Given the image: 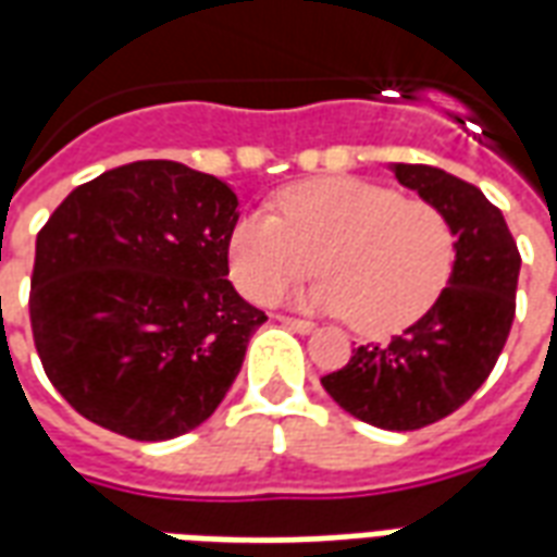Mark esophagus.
<instances>
[{
	"label": "esophagus",
	"mask_w": 557,
	"mask_h": 557,
	"mask_svg": "<svg viewBox=\"0 0 557 557\" xmlns=\"http://www.w3.org/2000/svg\"><path fill=\"white\" fill-rule=\"evenodd\" d=\"M284 323V326H290L294 332H299V335H308V332H314V323L311 320H302V318H278Z\"/></svg>",
	"instance_id": "esophagus-1"
}]
</instances>
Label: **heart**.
<instances>
[{"label": "heart", "mask_w": 557, "mask_h": 557, "mask_svg": "<svg viewBox=\"0 0 557 557\" xmlns=\"http://www.w3.org/2000/svg\"><path fill=\"white\" fill-rule=\"evenodd\" d=\"M273 210L243 213L225 239L231 282L251 302H273L318 267L323 278L308 306L383 335L421 318L454 270L457 237L445 210L392 186L323 174L284 186Z\"/></svg>", "instance_id": "b5f03b06"}]
</instances>
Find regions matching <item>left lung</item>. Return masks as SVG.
Masks as SVG:
<instances>
[{"instance_id":"left-lung-1","label":"left lung","mask_w":557,"mask_h":557,"mask_svg":"<svg viewBox=\"0 0 557 557\" xmlns=\"http://www.w3.org/2000/svg\"><path fill=\"white\" fill-rule=\"evenodd\" d=\"M395 177L445 210L457 237L448 287L400 335L356 347L320 383L359 421L418 430L460 409L486 383L517 314L519 249L478 186L433 165L395 162Z\"/></svg>"}]
</instances>
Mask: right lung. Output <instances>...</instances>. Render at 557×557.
Here are the masks:
<instances>
[{"label": "right lung", "instance_id": "add662e5", "mask_svg": "<svg viewBox=\"0 0 557 557\" xmlns=\"http://www.w3.org/2000/svg\"><path fill=\"white\" fill-rule=\"evenodd\" d=\"M228 184L139 160L76 186L35 243L28 318L76 412L127 440L184 436L216 412L267 314L228 282Z\"/></svg>", "mask_w": 557, "mask_h": 557}]
</instances>
